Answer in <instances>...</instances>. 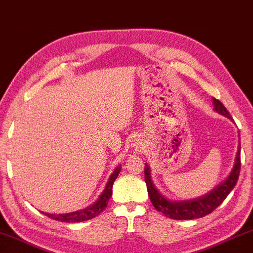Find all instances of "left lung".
<instances>
[{"label": "left lung", "mask_w": 253, "mask_h": 253, "mask_svg": "<svg viewBox=\"0 0 253 253\" xmlns=\"http://www.w3.org/2000/svg\"><path fill=\"white\" fill-rule=\"evenodd\" d=\"M214 110L223 116L231 119L230 113L220 100L213 98ZM240 149L241 145H239L237 155H235V163L232 170H231L228 178L214 190L209 192L208 194L200 196L198 199L187 201H169L164 198L157 188L154 185L151 177V169L147 164H145V182L147 185L148 196L151 202L158 212L164 214L165 216L174 220H193L200 219L214 211L219 205L223 202L231 191L237 184L239 178L240 169H241V160H240Z\"/></svg>", "instance_id": "8db88e82"}]
</instances>
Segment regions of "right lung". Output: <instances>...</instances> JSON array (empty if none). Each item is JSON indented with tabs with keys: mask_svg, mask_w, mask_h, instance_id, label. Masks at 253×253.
Instances as JSON below:
<instances>
[{
	"mask_svg": "<svg viewBox=\"0 0 253 253\" xmlns=\"http://www.w3.org/2000/svg\"><path fill=\"white\" fill-rule=\"evenodd\" d=\"M121 166H117L113 174L110 175L108 182L106 184V187L104 192H102L101 195L99 196L95 203L91 204L90 207L85 208L84 210H79V211L71 212V213H66V214H50L42 212L44 215L51 217V219L61 221V222H68V223H72V222H83L93 219V217L97 216L98 214L101 213L106 209L107 204H108V201L110 199L111 194H113V185L115 179L117 178L119 172H121Z\"/></svg>",
	"mask_w": 253,
	"mask_h": 253,
	"instance_id": "obj_1",
	"label": "right lung"
}]
</instances>
